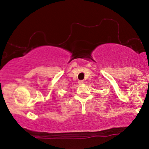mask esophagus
I'll use <instances>...</instances> for the list:
<instances>
[{
    "instance_id": "esophagus-1",
    "label": "esophagus",
    "mask_w": 149,
    "mask_h": 149,
    "mask_svg": "<svg viewBox=\"0 0 149 149\" xmlns=\"http://www.w3.org/2000/svg\"><path fill=\"white\" fill-rule=\"evenodd\" d=\"M85 82H84V80H79V81H78V83H79L80 85H82V84H83V83H84Z\"/></svg>"
}]
</instances>
